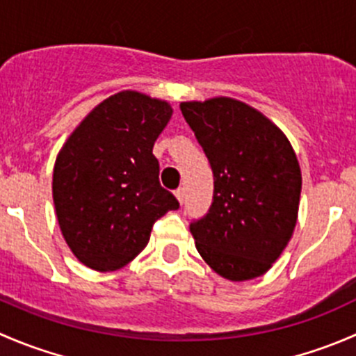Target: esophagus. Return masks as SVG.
Wrapping results in <instances>:
<instances>
[{"label": "esophagus", "mask_w": 356, "mask_h": 356, "mask_svg": "<svg viewBox=\"0 0 356 356\" xmlns=\"http://www.w3.org/2000/svg\"><path fill=\"white\" fill-rule=\"evenodd\" d=\"M174 193H175V196H177V200L182 203V201H184V188H177Z\"/></svg>", "instance_id": "34e87169"}]
</instances>
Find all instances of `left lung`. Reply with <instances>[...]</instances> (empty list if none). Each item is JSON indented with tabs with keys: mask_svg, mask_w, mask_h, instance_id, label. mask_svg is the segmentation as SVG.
Wrapping results in <instances>:
<instances>
[{
	"mask_svg": "<svg viewBox=\"0 0 356 356\" xmlns=\"http://www.w3.org/2000/svg\"><path fill=\"white\" fill-rule=\"evenodd\" d=\"M213 172L207 213L189 224L203 260L229 281L265 274L294 231L301 172L286 136L231 98L181 103Z\"/></svg>",
	"mask_w": 356,
	"mask_h": 356,
	"instance_id": "1",
	"label": "left lung"
}]
</instances>
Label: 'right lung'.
I'll list each match as a JSON object with an SVG mask.
<instances>
[{"instance_id": "1", "label": "right lung", "mask_w": 356, "mask_h": 356, "mask_svg": "<svg viewBox=\"0 0 356 356\" xmlns=\"http://www.w3.org/2000/svg\"><path fill=\"white\" fill-rule=\"evenodd\" d=\"M172 117L168 103L122 91L99 103L63 145L53 201L72 253L115 270L148 245L153 224L179 201L161 188L153 145Z\"/></svg>"}]
</instances>
